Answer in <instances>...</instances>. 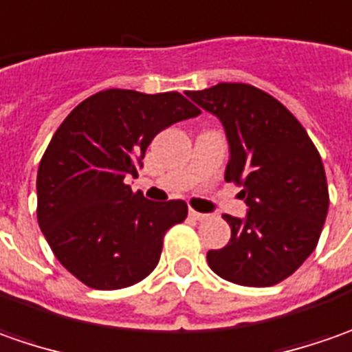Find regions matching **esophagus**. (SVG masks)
Returning a JSON list of instances; mask_svg holds the SVG:
<instances>
[{
	"label": "esophagus",
	"mask_w": 352,
	"mask_h": 352,
	"mask_svg": "<svg viewBox=\"0 0 352 352\" xmlns=\"http://www.w3.org/2000/svg\"><path fill=\"white\" fill-rule=\"evenodd\" d=\"M188 216H190V218H195V220H206V218H208V214L197 212V210H188Z\"/></svg>",
	"instance_id": "obj_1"
}]
</instances>
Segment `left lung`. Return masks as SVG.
<instances>
[{"mask_svg": "<svg viewBox=\"0 0 352 352\" xmlns=\"http://www.w3.org/2000/svg\"><path fill=\"white\" fill-rule=\"evenodd\" d=\"M220 118L230 146L226 181L241 187L248 216L224 220L232 237L210 249L214 273L241 286L288 278L318 245L329 208L327 179L308 132L285 104L248 83L187 91Z\"/></svg>", "mask_w": 352, "mask_h": 352, "instance_id": "8db88e82", "label": "left lung"}]
</instances>
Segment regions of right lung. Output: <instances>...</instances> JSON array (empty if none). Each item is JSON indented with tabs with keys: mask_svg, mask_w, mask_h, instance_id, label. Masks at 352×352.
Listing matches in <instances>:
<instances>
[{
	"mask_svg": "<svg viewBox=\"0 0 352 352\" xmlns=\"http://www.w3.org/2000/svg\"><path fill=\"white\" fill-rule=\"evenodd\" d=\"M200 115L181 93L107 89L66 116L36 175L38 226L56 259L83 285L116 290L155 269L165 232L187 218L185 200L153 202L132 192L150 142Z\"/></svg>",
	"mask_w": 352,
	"mask_h": 352,
	"instance_id": "right-lung-1",
	"label": "right lung"
}]
</instances>
